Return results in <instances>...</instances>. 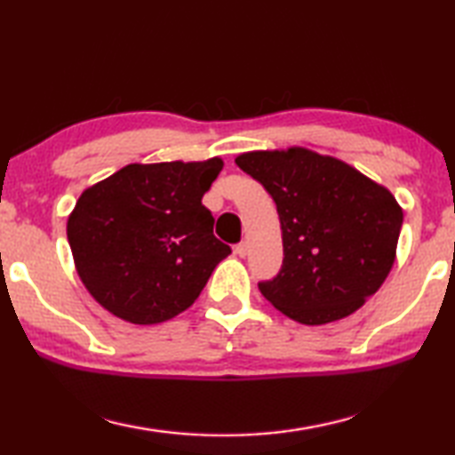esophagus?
Returning <instances> with one entry per match:
<instances>
[{"mask_svg": "<svg viewBox=\"0 0 455 455\" xmlns=\"http://www.w3.org/2000/svg\"><path fill=\"white\" fill-rule=\"evenodd\" d=\"M234 251H235L240 258H245V256H248V243L240 242V243H237L235 248H234Z\"/></svg>", "mask_w": 455, "mask_h": 455, "instance_id": "1", "label": "esophagus"}]
</instances>
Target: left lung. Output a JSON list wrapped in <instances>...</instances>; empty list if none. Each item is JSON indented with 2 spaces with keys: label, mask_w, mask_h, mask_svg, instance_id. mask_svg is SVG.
Segmentation results:
<instances>
[{
  "label": "left lung",
  "mask_w": 455,
  "mask_h": 455,
  "mask_svg": "<svg viewBox=\"0 0 455 455\" xmlns=\"http://www.w3.org/2000/svg\"><path fill=\"white\" fill-rule=\"evenodd\" d=\"M235 164L274 197L283 264L259 291L306 325L354 314L394 266L403 212L355 167L306 148L248 151Z\"/></svg>",
  "instance_id": "8db88e82"
}]
</instances>
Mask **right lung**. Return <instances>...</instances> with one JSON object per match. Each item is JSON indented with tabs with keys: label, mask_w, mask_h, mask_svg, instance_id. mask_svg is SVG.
I'll return each mask as SVG.
<instances>
[{
	"label": "right lung",
	"mask_w": 455,
	"mask_h": 455,
	"mask_svg": "<svg viewBox=\"0 0 455 455\" xmlns=\"http://www.w3.org/2000/svg\"><path fill=\"white\" fill-rule=\"evenodd\" d=\"M221 167L220 157L130 164L84 189L68 218V242L79 280L101 307L151 325L194 304L232 253L202 204Z\"/></svg>",
	"instance_id": "right-lung-1"
}]
</instances>
